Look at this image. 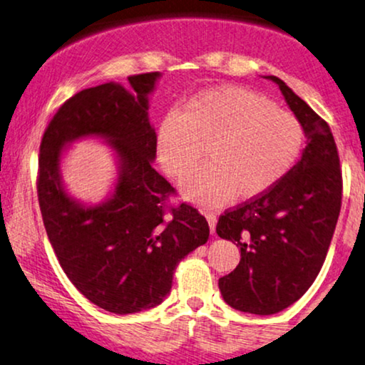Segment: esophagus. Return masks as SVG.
<instances>
[{
    "mask_svg": "<svg viewBox=\"0 0 365 365\" xmlns=\"http://www.w3.org/2000/svg\"><path fill=\"white\" fill-rule=\"evenodd\" d=\"M205 217H207V222H209L210 234H214L215 232V225H217V215L214 214V212H207Z\"/></svg>",
    "mask_w": 365,
    "mask_h": 365,
    "instance_id": "esophagus-1",
    "label": "esophagus"
}]
</instances>
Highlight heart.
<instances>
[{
	"instance_id": "heart-1",
	"label": "heart",
	"mask_w": 365,
	"mask_h": 365,
	"mask_svg": "<svg viewBox=\"0 0 365 365\" xmlns=\"http://www.w3.org/2000/svg\"><path fill=\"white\" fill-rule=\"evenodd\" d=\"M305 131L289 110L241 86H219L170 113L156 131V155L170 177L182 180L185 200L219 207L230 197L246 202L264 195L292 172L302 155Z\"/></svg>"
}]
</instances>
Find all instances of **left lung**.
<instances>
[{
    "label": "left lung",
    "mask_w": 365,
    "mask_h": 365,
    "mask_svg": "<svg viewBox=\"0 0 365 365\" xmlns=\"http://www.w3.org/2000/svg\"><path fill=\"white\" fill-rule=\"evenodd\" d=\"M303 126L307 146L274 188L225 212L219 237L241 249L219 279L224 302L239 312L274 315L298 302L320 273L342 204V173L329 124L276 76H266Z\"/></svg>",
    "instance_id": "8db88e82"
}]
</instances>
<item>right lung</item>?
I'll use <instances>...</instances> for the list:
<instances>
[{
	"mask_svg": "<svg viewBox=\"0 0 365 365\" xmlns=\"http://www.w3.org/2000/svg\"><path fill=\"white\" fill-rule=\"evenodd\" d=\"M161 72L77 92L57 110L41 138L38 202L60 266L96 307L129 315L158 307L172 289L178 262L207 242L209 224L182 204L165 212L173 187L153 168L156 133L150 96ZM99 139L117 163L108 196L92 205L73 197L61 175L68 148Z\"/></svg>",
	"mask_w": 365,
	"mask_h": 365,
	"instance_id": "obj_1",
	"label": "right lung"
}]
</instances>
